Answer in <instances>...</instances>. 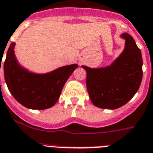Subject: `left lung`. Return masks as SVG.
Instances as JSON below:
<instances>
[{"label": "left lung", "mask_w": 153, "mask_h": 153, "mask_svg": "<svg viewBox=\"0 0 153 153\" xmlns=\"http://www.w3.org/2000/svg\"><path fill=\"white\" fill-rule=\"evenodd\" d=\"M125 48L111 65L100 68L82 66L86 71L90 100L100 108L116 109L126 105L138 90L142 80V56L132 36L121 34Z\"/></svg>", "instance_id": "left-lung-1"}]
</instances>
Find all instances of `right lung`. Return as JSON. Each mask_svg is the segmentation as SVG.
I'll return each mask as SVG.
<instances>
[{
	"label": "right lung",
	"instance_id": "obj_1",
	"mask_svg": "<svg viewBox=\"0 0 153 153\" xmlns=\"http://www.w3.org/2000/svg\"><path fill=\"white\" fill-rule=\"evenodd\" d=\"M15 45L14 42L10 45L4 64V79L10 93L27 108L44 110L53 107L68 78L79 65L64 66L45 74L30 72L17 61Z\"/></svg>",
	"mask_w": 153,
	"mask_h": 153
}]
</instances>
